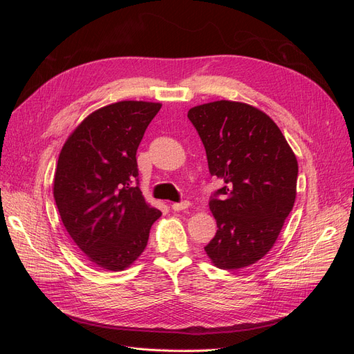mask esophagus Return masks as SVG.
Returning <instances> with one entry per match:
<instances>
[{
    "mask_svg": "<svg viewBox=\"0 0 354 354\" xmlns=\"http://www.w3.org/2000/svg\"><path fill=\"white\" fill-rule=\"evenodd\" d=\"M189 201H181V202H174V203H171V208H173L174 211H183V209H186V208H189Z\"/></svg>",
    "mask_w": 354,
    "mask_h": 354,
    "instance_id": "esophagus-1",
    "label": "esophagus"
}]
</instances>
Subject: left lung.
<instances>
[{"mask_svg": "<svg viewBox=\"0 0 354 354\" xmlns=\"http://www.w3.org/2000/svg\"><path fill=\"white\" fill-rule=\"evenodd\" d=\"M207 152L209 174L224 181L209 199L217 233L205 252L218 269L251 266L272 250L297 195L298 164L270 116L218 100L187 112Z\"/></svg>", "mask_w": 354, "mask_h": 354, "instance_id": "obj_1", "label": "left lung"}]
</instances>
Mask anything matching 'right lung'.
Returning a JSON list of instances; mask_svg holds the SVG:
<instances>
[{
    "label": "right lung",
    "instance_id": "obj_1",
    "mask_svg": "<svg viewBox=\"0 0 354 354\" xmlns=\"http://www.w3.org/2000/svg\"><path fill=\"white\" fill-rule=\"evenodd\" d=\"M160 103L125 100L93 112L59 155L55 201L69 236L95 266L120 272L134 263L160 211L138 187L137 149Z\"/></svg>",
    "mask_w": 354,
    "mask_h": 354
}]
</instances>
